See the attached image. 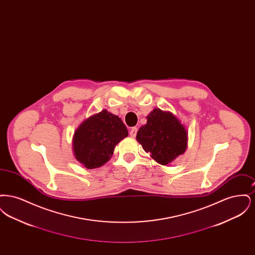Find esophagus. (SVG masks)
Here are the masks:
<instances>
[{"label": "esophagus", "mask_w": 255, "mask_h": 255, "mask_svg": "<svg viewBox=\"0 0 255 255\" xmlns=\"http://www.w3.org/2000/svg\"><path fill=\"white\" fill-rule=\"evenodd\" d=\"M136 133H137V128H136V127H133V128L130 130V135L133 136V137H134V136L136 135Z\"/></svg>", "instance_id": "34e87169"}]
</instances>
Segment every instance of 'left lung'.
<instances>
[{"instance_id":"1","label":"left lung","mask_w":255,"mask_h":255,"mask_svg":"<svg viewBox=\"0 0 255 255\" xmlns=\"http://www.w3.org/2000/svg\"><path fill=\"white\" fill-rule=\"evenodd\" d=\"M136 133L137 141L157 162L167 165L184 153L187 133L181 122L171 113L153 110Z\"/></svg>"}]
</instances>
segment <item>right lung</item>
Returning <instances> with one entry per match:
<instances>
[{
	"label": "right lung",
	"mask_w": 255,
	"mask_h": 255,
	"mask_svg": "<svg viewBox=\"0 0 255 255\" xmlns=\"http://www.w3.org/2000/svg\"><path fill=\"white\" fill-rule=\"evenodd\" d=\"M128 135L122 120L106 110L89 118L74 133L75 158L86 168L100 167L109 160L116 145Z\"/></svg>",
	"instance_id": "obj_1"
}]
</instances>
